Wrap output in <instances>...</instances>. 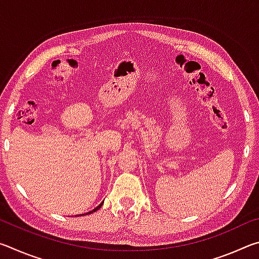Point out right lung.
I'll list each match as a JSON object with an SVG mask.
<instances>
[{"label":"right lung","mask_w":259,"mask_h":259,"mask_svg":"<svg viewBox=\"0 0 259 259\" xmlns=\"http://www.w3.org/2000/svg\"><path fill=\"white\" fill-rule=\"evenodd\" d=\"M104 204V201H103V202L102 203H100L99 205H98V207H96L95 209H93V210H91V211H89V212H85V213H82V214H90V213H93V212H95V211H97V210L98 209H100V208H102V205ZM82 214H78V216H82Z\"/></svg>","instance_id":"add662e5"}]
</instances>
